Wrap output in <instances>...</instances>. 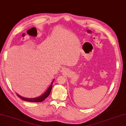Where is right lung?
Segmentation results:
<instances>
[{
	"instance_id": "right-lung-1",
	"label": "right lung",
	"mask_w": 126,
	"mask_h": 126,
	"mask_svg": "<svg viewBox=\"0 0 126 126\" xmlns=\"http://www.w3.org/2000/svg\"><path fill=\"white\" fill-rule=\"evenodd\" d=\"M53 81L54 80H53V82H51V83L49 87L48 88V89L47 90V91L44 93L42 95L40 96L37 97V98H24V97H22L20 96V95H18V94H17V95L20 98V99H22V100L26 101H29V102H33V103H39V102H42L43 100H44L45 99H46L47 97L49 96V95L50 94L51 91V89H52V85H53Z\"/></svg>"
}]
</instances>
